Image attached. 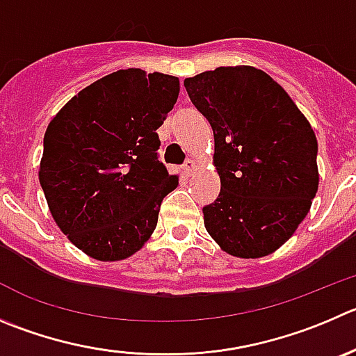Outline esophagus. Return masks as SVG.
Returning <instances> with one entry per match:
<instances>
[{
    "label": "esophagus",
    "mask_w": 356,
    "mask_h": 356,
    "mask_svg": "<svg viewBox=\"0 0 356 356\" xmlns=\"http://www.w3.org/2000/svg\"><path fill=\"white\" fill-rule=\"evenodd\" d=\"M184 169H185V171H187V172H194L195 169H197V164H195V162L192 161V159H188V161L184 164Z\"/></svg>",
    "instance_id": "1"
}]
</instances>
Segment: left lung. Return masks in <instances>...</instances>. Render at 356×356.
Instances as JSON below:
<instances>
[{
	"mask_svg": "<svg viewBox=\"0 0 356 356\" xmlns=\"http://www.w3.org/2000/svg\"><path fill=\"white\" fill-rule=\"evenodd\" d=\"M184 83L215 136L220 194L202 208L206 231L239 259L276 252L318 191L311 124L286 90L253 66H222Z\"/></svg>",
	"mask_w": 356,
	"mask_h": 356,
	"instance_id": "obj_1",
	"label": "left lung"
}]
</instances>
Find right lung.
I'll list each match as a JSON object with an SVG mask.
<instances>
[{
    "label": "right lung",
    "mask_w": 356,
    "mask_h": 356,
    "mask_svg": "<svg viewBox=\"0 0 356 356\" xmlns=\"http://www.w3.org/2000/svg\"><path fill=\"white\" fill-rule=\"evenodd\" d=\"M178 92L171 74L118 70L71 97L47 127L40 185L57 227L92 259H127L155 231L162 199L178 185L157 154Z\"/></svg>",
    "instance_id": "1"
}]
</instances>
